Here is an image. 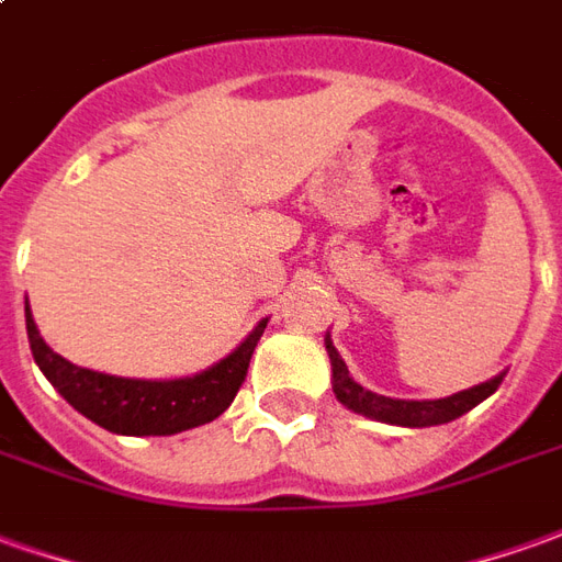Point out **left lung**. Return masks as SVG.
<instances>
[{"instance_id": "left-lung-1", "label": "left lung", "mask_w": 562, "mask_h": 562, "mask_svg": "<svg viewBox=\"0 0 562 562\" xmlns=\"http://www.w3.org/2000/svg\"><path fill=\"white\" fill-rule=\"evenodd\" d=\"M325 349H328L330 367H334V394H337V401L342 406H349L352 413H361L367 418H376V422L385 424H401V427H430V424L454 422L460 415L475 409L482 401H487L499 389V382H503V373H499V376L484 382V385L460 391V394H451V397H442V401H391V397H382V394L361 389L349 376V370L342 364L340 352L334 349V342H325Z\"/></svg>"}]
</instances>
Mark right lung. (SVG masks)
<instances>
[{
    "label": "right lung",
    "instance_id": "right-lung-1",
    "mask_svg": "<svg viewBox=\"0 0 562 562\" xmlns=\"http://www.w3.org/2000/svg\"><path fill=\"white\" fill-rule=\"evenodd\" d=\"M265 325L268 322H258V328L228 358H222L220 364L198 376L144 382V379L108 376L66 361L42 340L26 304L30 349L44 376L50 379V385L80 415H87L90 422L111 434L123 436H171L220 418L244 385L249 358L265 334Z\"/></svg>",
    "mask_w": 562,
    "mask_h": 562
}]
</instances>
